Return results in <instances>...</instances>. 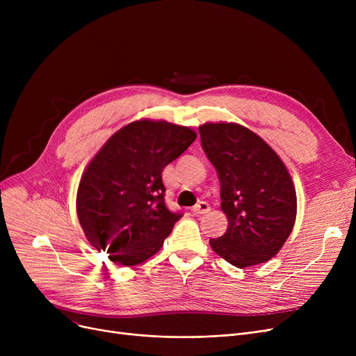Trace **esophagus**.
Segmentation results:
<instances>
[{
  "label": "esophagus",
  "mask_w": 356,
  "mask_h": 356,
  "mask_svg": "<svg viewBox=\"0 0 356 356\" xmlns=\"http://www.w3.org/2000/svg\"><path fill=\"white\" fill-rule=\"evenodd\" d=\"M209 209H211V207H209L208 202H199L197 204H195V207L192 208V212L195 215H202V213L209 212Z\"/></svg>",
  "instance_id": "obj_1"
}]
</instances>
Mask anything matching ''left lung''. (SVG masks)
<instances>
[{
  "mask_svg": "<svg viewBox=\"0 0 356 356\" xmlns=\"http://www.w3.org/2000/svg\"><path fill=\"white\" fill-rule=\"evenodd\" d=\"M199 134L228 218L227 232L209 241L212 250L238 268L266 263L284 245L296 220V191L286 165L242 125L204 124Z\"/></svg>",
  "mask_w": 356,
  "mask_h": 356,
  "instance_id": "8db88e82",
  "label": "left lung"
}]
</instances>
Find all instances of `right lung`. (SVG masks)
<instances>
[{"mask_svg":"<svg viewBox=\"0 0 356 356\" xmlns=\"http://www.w3.org/2000/svg\"><path fill=\"white\" fill-rule=\"evenodd\" d=\"M196 140L165 121H136L112 136L86 167L76 211L92 247L136 266L154 255L181 212L165 207L163 168Z\"/></svg>","mask_w":356,"mask_h":356,"instance_id":"1","label":"right lung"}]
</instances>
